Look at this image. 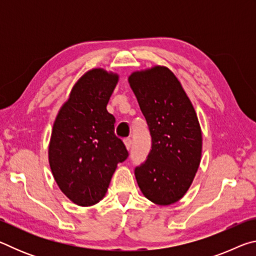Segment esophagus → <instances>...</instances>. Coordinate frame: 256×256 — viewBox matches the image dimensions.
<instances>
[{
  "instance_id": "esophagus-1",
  "label": "esophagus",
  "mask_w": 256,
  "mask_h": 256,
  "mask_svg": "<svg viewBox=\"0 0 256 256\" xmlns=\"http://www.w3.org/2000/svg\"><path fill=\"white\" fill-rule=\"evenodd\" d=\"M124 144H125V146H126L128 150L131 149V146H132V140H131V138H124Z\"/></svg>"
}]
</instances>
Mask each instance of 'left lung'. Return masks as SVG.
<instances>
[{"label": "left lung", "instance_id": "1", "mask_svg": "<svg viewBox=\"0 0 256 256\" xmlns=\"http://www.w3.org/2000/svg\"><path fill=\"white\" fill-rule=\"evenodd\" d=\"M128 82L152 142L146 162L134 170L138 185L151 202L170 206L188 192L201 162L196 112L170 68L134 72Z\"/></svg>", "mask_w": 256, "mask_h": 256}]
</instances>
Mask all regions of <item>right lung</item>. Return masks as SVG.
<instances>
[{
    "mask_svg": "<svg viewBox=\"0 0 256 256\" xmlns=\"http://www.w3.org/2000/svg\"><path fill=\"white\" fill-rule=\"evenodd\" d=\"M118 76L94 68L71 90L54 122L48 148L50 166L60 190L81 206L105 196L112 176L128 157L115 136V118L106 106Z\"/></svg>",
    "mask_w": 256,
    "mask_h": 256,
    "instance_id": "obj_1",
    "label": "right lung"
}]
</instances>
